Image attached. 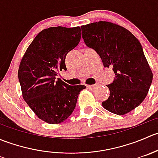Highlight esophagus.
<instances>
[{
  "instance_id": "34e87169",
  "label": "esophagus",
  "mask_w": 158,
  "mask_h": 158,
  "mask_svg": "<svg viewBox=\"0 0 158 158\" xmlns=\"http://www.w3.org/2000/svg\"><path fill=\"white\" fill-rule=\"evenodd\" d=\"M98 86V84H95V85H88V86H87V87H88V88L90 89H96Z\"/></svg>"
}]
</instances>
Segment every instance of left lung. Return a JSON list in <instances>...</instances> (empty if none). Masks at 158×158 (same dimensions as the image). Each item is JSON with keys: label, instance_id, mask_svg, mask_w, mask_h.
<instances>
[{"label": "left lung", "instance_id": "1", "mask_svg": "<svg viewBox=\"0 0 158 158\" xmlns=\"http://www.w3.org/2000/svg\"><path fill=\"white\" fill-rule=\"evenodd\" d=\"M85 45L101 57L105 67H111L114 81L107 85L110 95L102 102L106 110L123 115L138 107L147 96L153 74L141 44L128 30L99 21L81 27Z\"/></svg>", "mask_w": 158, "mask_h": 158}]
</instances>
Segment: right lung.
Returning a JSON list of instances; mask_svg holds the SVG:
<instances>
[{
    "label": "right lung",
    "mask_w": 158,
    "mask_h": 158,
    "mask_svg": "<svg viewBox=\"0 0 158 158\" xmlns=\"http://www.w3.org/2000/svg\"><path fill=\"white\" fill-rule=\"evenodd\" d=\"M81 39L79 27H56L40 32L28 47L18 69L24 101L38 118L49 124L66 120L74 111L85 85H69L60 78L66 56Z\"/></svg>",
    "instance_id": "obj_1"
}]
</instances>
